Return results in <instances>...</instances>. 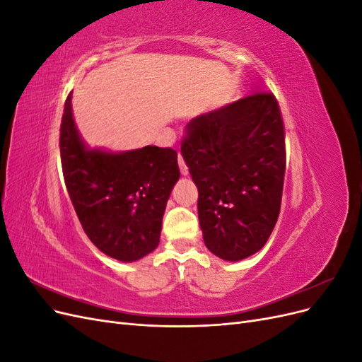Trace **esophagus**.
<instances>
[{"label":"esophagus","mask_w":362,"mask_h":362,"mask_svg":"<svg viewBox=\"0 0 362 362\" xmlns=\"http://www.w3.org/2000/svg\"><path fill=\"white\" fill-rule=\"evenodd\" d=\"M178 163H180V170H181V173L184 175V177H185V175H189V168L185 166V163H184L181 156H178Z\"/></svg>","instance_id":"obj_1"}]
</instances>
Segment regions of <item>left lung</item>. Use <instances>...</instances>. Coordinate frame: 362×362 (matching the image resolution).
<instances>
[{
	"mask_svg": "<svg viewBox=\"0 0 362 362\" xmlns=\"http://www.w3.org/2000/svg\"><path fill=\"white\" fill-rule=\"evenodd\" d=\"M181 154L199 192L208 250L226 261L254 255L276 225L286 133L276 98L254 93L187 124Z\"/></svg>",
	"mask_w": 362,
	"mask_h": 362,
	"instance_id": "obj_1",
	"label": "left lung"
}]
</instances>
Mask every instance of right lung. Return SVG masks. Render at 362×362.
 <instances>
[{"instance_id": "1", "label": "right lung", "mask_w": 362, "mask_h": 362, "mask_svg": "<svg viewBox=\"0 0 362 362\" xmlns=\"http://www.w3.org/2000/svg\"><path fill=\"white\" fill-rule=\"evenodd\" d=\"M72 93L60 125L63 177L90 242L105 255L131 262L160 243L163 214L180 178L172 148L110 152L87 146L72 115Z\"/></svg>"}]
</instances>
